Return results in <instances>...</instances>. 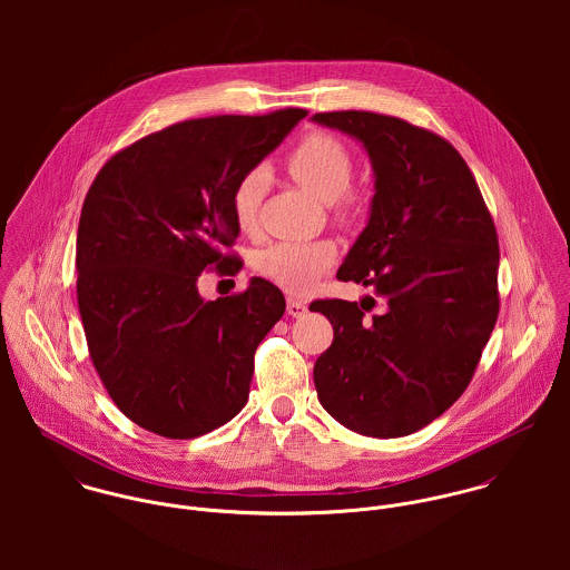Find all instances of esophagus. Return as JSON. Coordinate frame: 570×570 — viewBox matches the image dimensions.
<instances>
[{
	"mask_svg": "<svg viewBox=\"0 0 570 570\" xmlns=\"http://www.w3.org/2000/svg\"><path fill=\"white\" fill-rule=\"evenodd\" d=\"M305 312H307V303H305V301H301V298H296V296H287V314H289V316L298 318V316H303Z\"/></svg>",
	"mask_w": 570,
	"mask_h": 570,
	"instance_id": "1",
	"label": "esophagus"
}]
</instances>
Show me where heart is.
<instances>
[{
  "label": "heart",
  "mask_w": 570,
  "mask_h": 570,
  "mask_svg": "<svg viewBox=\"0 0 570 570\" xmlns=\"http://www.w3.org/2000/svg\"><path fill=\"white\" fill-rule=\"evenodd\" d=\"M287 170L312 195L331 202L342 215L355 206L348 190L353 177V160L348 149L328 134L305 136L287 156ZM267 175L263 168H252L233 190V217L242 233H254L258 224V206ZM337 247L328 239L318 242H276L254 256V267L265 278L287 292H307L333 265Z\"/></svg>",
  "instance_id": "heart-1"
}]
</instances>
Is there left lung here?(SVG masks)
<instances>
[{
    "instance_id": "1",
    "label": "left lung",
    "mask_w": 570,
    "mask_h": 570,
    "mask_svg": "<svg viewBox=\"0 0 570 570\" xmlns=\"http://www.w3.org/2000/svg\"><path fill=\"white\" fill-rule=\"evenodd\" d=\"M314 122L357 140L373 168L366 228L337 278L373 287L383 312L316 301L333 342L314 382L326 412L375 439L406 436L468 389L498 318V237L479 184L436 134L373 111H331Z\"/></svg>"
}]
</instances>
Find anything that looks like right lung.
Returning a JSON list of instances; mask_svg holds the SVG:
<instances>
[{"label":"right lung","instance_id":"add662e5","mask_svg":"<svg viewBox=\"0 0 570 570\" xmlns=\"http://www.w3.org/2000/svg\"><path fill=\"white\" fill-rule=\"evenodd\" d=\"M307 116H210L151 134L96 175L77 237V294L91 362L140 428L193 439L247 402L254 351L285 314L283 292L249 278L204 301L199 274L235 263L237 181ZM233 272V269H230Z\"/></svg>","mask_w":570,"mask_h":570}]
</instances>
